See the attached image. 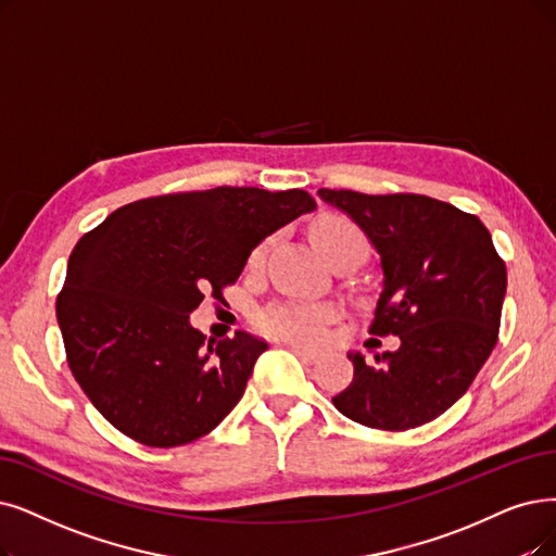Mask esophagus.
<instances>
[{
  "label": "esophagus",
  "instance_id": "obj_1",
  "mask_svg": "<svg viewBox=\"0 0 556 556\" xmlns=\"http://www.w3.org/2000/svg\"><path fill=\"white\" fill-rule=\"evenodd\" d=\"M287 349H290L292 353H296L299 358H301L303 363H307V365H313V363H317V361H319V353H317V351H313V349H305V346L294 344V342H287Z\"/></svg>",
  "mask_w": 556,
  "mask_h": 556
}]
</instances>
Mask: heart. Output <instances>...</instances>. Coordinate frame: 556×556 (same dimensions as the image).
I'll use <instances>...</instances> for the list:
<instances>
[{
    "label": "heart",
    "instance_id": "obj_1",
    "mask_svg": "<svg viewBox=\"0 0 556 556\" xmlns=\"http://www.w3.org/2000/svg\"><path fill=\"white\" fill-rule=\"evenodd\" d=\"M315 249L326 255L340 247H358L365 253V237L351 220L342 216H326L309 230ZM262 260V251L251 257V264ZM330 307L326 305H299V303H278L257 317L262 330L271 336L296 340V342H315L321 338L324 324L330 319Z\"/></svg>",
    "mask_w": 556,
    "mask_h": 556
}]
</instances>
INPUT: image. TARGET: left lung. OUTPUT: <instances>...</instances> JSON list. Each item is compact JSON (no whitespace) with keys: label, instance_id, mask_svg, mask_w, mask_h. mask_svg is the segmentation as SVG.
I'll list each match as a JSON object with an SVG mask.
<instances>
[{"label":"left lung","instance_id":"8db88e82","mask_svg":"<svg viewBox=\"0 0 556 556\" xmlns=\"http://www.w3.org/2000/svg\"><path fill=\"white\" fill-rule=\"evenodd\" d=\"M317 195L344 212L379 253L381 294L369 330L402 340L381 367L349 351L353 381L332 404L371 429L427 425L468 392L497 344L506 266L493 237L477 216L429 195Z\"/></svg>","mask_w":556,"mask_h":556}]
</instances>
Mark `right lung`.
Returning <instances> with one entry per match:
<instances>
[{
	"mask_svg": "<svg viewBox=\"0 0 556 556\" xmlns=\"http://www.w3.org/2000/svg\"><path fill=\"white\" fill-rule=\"evenodd\" d=\"M315 210L303 189L216 187L129 203L77 241L56 321L75 381L111 425L177 447L224 421L269 344L243 330L207 338L189 315Z\"/></svg>",
	"mask_w": 556,
	"mask_h": 556,
	"instance_id": "add662e5",
	"label": "right lung"
}]
</instances>
